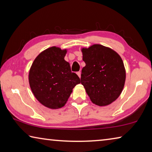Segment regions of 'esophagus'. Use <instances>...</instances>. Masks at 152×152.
Here are the masks:
<instances>
[{
    "instance_id": "34e87169",
    "label": "esophagus",
    "mask_w": 152,
    "mask_h": 152,
    "mask_svg": "<svg viewBox=\"0 0 152 152\" xmlns=\"http://www.w3.org/2000/svg\"><path fill=\"white\" fill-rule=\"evenodd\" d=\"M76 74H77V75L79 76V78H81V72H77Z\"/></svg>"
}]
</instances>
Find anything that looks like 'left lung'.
I'll return each instance as SVG.
<instances>
[{
    "mask_svg": "<svg viewBox=\"0 0 152 152\" xmlns=\"http://www.w3.org/2000/svg\"><path fill=\"white\" fill-rule=\"evenodd\" d=\"M81 84L94 104L107 106L114 102L125 85L126 72L121 56L109 48L94 44L82 48Z\"/></svg>",
    "mask_w": 152,
    "mask_h": 152,
    "instance_id": "1",
    "label": "left lung"
}]
</instances>
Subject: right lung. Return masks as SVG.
Returning <instances> with one entry per match:
<instances>
[{
    "instance_id": "obj_1",
    "label": "right lung",
    "mask_w": 152,
    "mask_h": 152,
    "mask_svg": "<svg viewBox=\"0 0 152 152\" xmlns=\"http://www.w3.org/2000/svg\"><path fill=\"white\" fill-rule=\"evenodd\" d=\"M66 50L51 47L35 59L29 73V82L35 97L43 106L52 109L64 107L76 84L77 74L72 72L64 60Z\"/></svg>"
}]
</instances>
